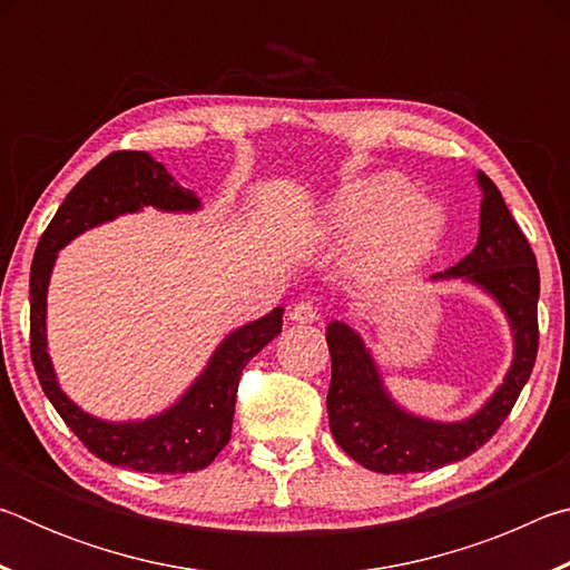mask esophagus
<instances>
[{
    "label": "esophagus",
    "mask_w": 570,
    "mask_h": 570,
    "mask_svg": "<svg viewBox=\"0 0 570 570\" xmlns=\"http://www.w3.org/2000/svg\"><path fill=\"white\" fill-rule=\"evenodd\" d=\"M288 320L296 324H312L320 320V306L314 302H298L292 306V312H288Z\"/></svg>",
    "instance_id": "1"
}]
</instances>
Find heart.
<instances>
[{"instance_id": "b5f03b06", "label": "heart", "mask_w": 570, "mask_h": 570, "mask_svg": "<svg viewBox=\"0 0 570 570\" xmlns=\"http://www.w3.org/2000/svg\"><path fill=\"white\" fill-rule=\"evenodd\" d=\"M402 173H372L336 193L326 208L324 230L354 240V272L382 282L412 272L435 254L448 230L445 206L412 193Z\"/></svg>"}]
</instances>
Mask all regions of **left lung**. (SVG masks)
I'll use <instances>...</instances> for the list:
<instances>
[{
	"label": "left lung",
	"instance_id": "8db88e82",
	"mask_svg": "<svg viewBox=\"0 0 570 570\" xmlns=\"http://www.w3.org/2000/svg\"><path fill=\"white\" fill-rule=\"evenodd\" d=\"M478 186L482 204L475 248L448 272L430 278H462L493 296L513 332V362L503 384L475 414L458 422L424 420L392 400L362 336L350 324L332 322L326 326L332 354V384L326 394L330 428L336 445L366 470L402 475L465 460L495 435L533 372L540 294L535 254L498 186L482 170H478Z\"/></svg>",
	"mask_w": 570,
	"mask_h": 570
}]
</instances>
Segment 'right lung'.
I'll use <instances>...</instances> for the list:
<instances>
[{"label":"right lung","instance_id":"right-lung-1","mask_svg":"<svg viewBox=\"0 0 570 570\" xmlns=\"http://www.w3.org/2000/svg\"><path fill=\"white\" fill-rule=\"evenodd\" d=\"M146 206L168 214H190L200 208L193 190L183 188L166 166L140 150H118L100 160L88 176L67 193L62 206L40 238L30 272V346L32 364L47 400L95 458L138 472H196L208 468L230 440L238 380L248 360L282 334L284 308L230 332L216 346L206 370L186 394L148 420L108 422L82 412L57 384L47 354V286L57 250L72 238L108 220L138 214Z\"/></svg>","mask_w":570,"mask_h":570}]
</instances>
